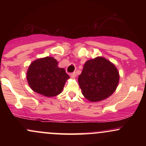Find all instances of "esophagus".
<instances>
[{
    "label": "esophagus",
    "mask_w": 146,
    "mask_h": 146,
    "mask_svg": "<svg viewBox=\"0 0 146 146\" xmlns=\"http://www.w3.org/2000/svg\"><path fill=\"white\" fill-rule=\"evenodd\" d=\"M70 76H71L72 78H75V77H76V73H71V74H70Z\"/></svg>",
    "instance_id": "1"
}]
</instances>
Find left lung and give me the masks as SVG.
Returning <instances> with one entry per match:
<instances>
[{
    "label": "left lung",
    "mask_w": 146,
    "mask_h": 146,
    "mask_svg": "<svg viewBox=\"0 0 146 146\" xmlns=\"http://www.w3.org/2000/svg\"><path fill=\"white\" fill-rule=\"evenodd\" d=\"M119 81V74L115 64L99 56L88 60L84 65L78 77L82 93L88 101H102L116 90Z\"/></svg>",
    "instance_id": "1"
}]
</instances>
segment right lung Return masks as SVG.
<instances>
[{
  "mask_svg": "<svg viewBox=\"0 0 146 146\" xmlns=\"http://www.w3.org/2000/svg\"><path fill=\"white\" fill-rule=\"evenodd\" d=\"M69 78L64 68L58 67V61L49 56L32 62L27 73L30 88L38 94L48 98L60 94Z\"/></svg>",
  "mask_w": 146,
  "mask_h": 146,
  "instance_id": "1",
  "label": "right lung"
}]
</instances>
